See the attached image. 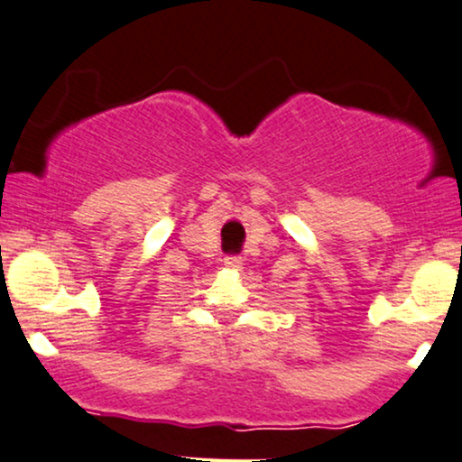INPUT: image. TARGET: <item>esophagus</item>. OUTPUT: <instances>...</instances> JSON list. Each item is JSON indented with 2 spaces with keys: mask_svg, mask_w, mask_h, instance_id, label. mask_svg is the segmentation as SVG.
<instances>
[{
  "mask_svg": "<svg viewBox=\"0 0 462 462\" xmlns=\"http://www.w3.org/2000/svg\"><path fill=\"white\" fill-rule=\"evenodd\" d=\"M225 267L226 269H233V272H239V269H242V259H239V256H226L225 259Z\"/></svg>",
  "mask_w": 462,
  "mask_h": 462,
  "instance_id": "esophagus-1",
  "label": "esophagus"
}]
</instances>
